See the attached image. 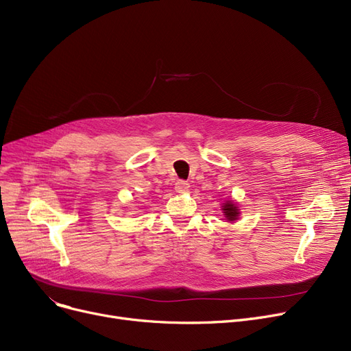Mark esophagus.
<instances>
[{
    "mask_svg": "<svg viewBox=\"0 0 351 351\" xmlns=\"http://www.w3.org/2000/svg\"><path fill=\"white\" fill-rule=\"evenodd\" d=\"M188 188H189V183L185 182V180H178L176 185H175V189H176V192H179V193L186 192Z\"/></svg>",
    "mask_w": 351,
    "mask_h": 351,
    "instance_id": "1",
    "label": "esophagus"
}]
</instances>
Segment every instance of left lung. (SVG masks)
I'll return each instance as SVG.
<instances>
[{"label": "left lung", "instance_id": "1", "mask_svg": "<svg viewBox=\"0 0 351 351\" xmlns=\"http://www.w3.org/2000/svg\"><path fill=\"white\" fill-rule=\"evenodd\" d=\"M222 212H223L228 222H230V223L236 222L239 216H241V209H239L237 204H234V202L230 200V199L225 200L222 204Z\"/></svg>", "mask_w": 351, "mask_h": 351}]
</instances>
